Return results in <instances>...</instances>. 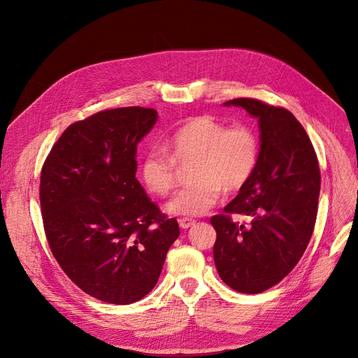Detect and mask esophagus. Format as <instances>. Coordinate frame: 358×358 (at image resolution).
I'll return each mask as SVG.
<instances>
[{
    "instance_id": "1",
    "label": "esophagus",
    "mask_w": 358,
    "mask_h": 358,
    "mask_svg": "<svg viewBox=\"0 0 358 358\" xmlns=\"http://www.w3.org/2000/svg\"><path fill=\"white\" fill-rule=\"evenodd\" d=\"M178 223H180V228H182V229H189V228L194 227L196 220L189 219V217H182V219H180V220H178Z\"/></svg>"
}]
</instances>
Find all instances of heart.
<instances>
[{
	"instance_id": "obj_1",
	"label": "heart",
	"mask_w": 358,
	"mask_h": 358,
	"mask_svg": "<svg viewBox=\"0 0 358 358\" xmlns=\"http://www.w3.org/2000/svg\"><path fill=\"white\" fill-rule=\"evenodd\" d=\"M168 154L152 149L143 157L139 176L146 189L158 196L171 193L177 165H189L190 180L165 204L174 216H200L219 201L222 189L239 192L251 180L259 158L255 131L243 124L228 127L210 116H199L182 124L168 141Z\"/></svg>"
}]
</instances>
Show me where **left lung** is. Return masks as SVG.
I'll list each match as a JSON object with an SVG mask.
<instances>
[{"label":"left lung","mask_w":358,"mask_h":358,"mask_svg":"<svg viewBox=\"0 0 358 358\" xmlns=\"http://www.w3.org/2000/svg\"><path fill=\"white\" fill-rule=\"evenodd\" d=\"M258 120L259 158L251 180L224 206L250 217L238 224L216 215L213 258L220 278L236 292L261 293L283 280L302 258L313 234L321 173L303 126L286 108L252 99L223 103Z\"/></svg>","instance_id":"left-lung-1"}]
</instances>
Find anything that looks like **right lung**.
I'll list each match as a JSON object with an SVG mask.
<instances>
[{
	"label": "right lung",
	"instance_id": "1",
	"mask_svg": "<svg viewBox=\"0 0 358 358\" xmlns=\"http://www.w3.org/2000/svg\"><path fill=\"white\" fill-rule=\"evenodd\" d=\"M158 120L123 107L71 124L45 161L41 206L52 254L87 294L129 305L152 290L180 235L136 178V148Z\"/></svg>",
	"mask_w": 358,
	"mask_h": 358
}]
</instances>
